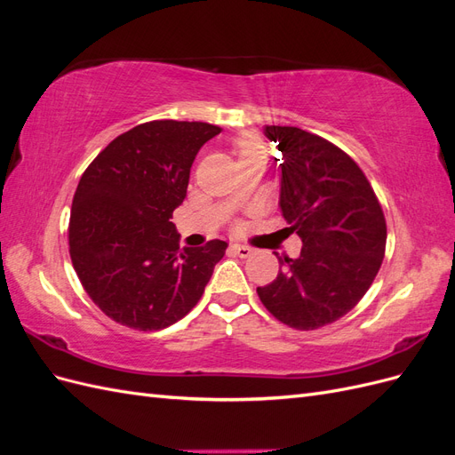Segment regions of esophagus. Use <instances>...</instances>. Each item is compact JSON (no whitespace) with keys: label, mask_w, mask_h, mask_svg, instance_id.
I'll use <instances>...</instances> for the list:
<instances>
[{"label":"esophagus","mask_w":455,"mask_h":455,"mask_svg":"<svg viewBox=\"0 0 455 455\" xmlns=\"http://www.w3.org/2000/svg\"><path fill=\"white\" fill-rule=\"evenodd\" d=\"M231 252L237 254L239 258H249L252 254L251 246H244V244H231Z\"/></svg>","instance_id":"esophagus-1"}]
</instances>
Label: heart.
<instances>
[{"label": "heart", "mask_w": 455, "mask_h": 455, "mask_svg": "<svg viewBox=\"0 0 455 455\" xmlns=\"http://www.w3.org/2000/svg\"><path fill=\"white\" fill-rule=\"evenodd\" d=\"M256 151H258V148H256L254 144H251V142H243V144L239 146V156H241V159L246 157V156H251V154H256Z\"/></svg>", "instance_id": "b5f03b06"}]
</instances>
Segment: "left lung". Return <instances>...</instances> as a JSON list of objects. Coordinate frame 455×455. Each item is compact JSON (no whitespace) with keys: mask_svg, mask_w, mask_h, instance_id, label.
Returning a JSON list of instances; mask_svg holds the SVG:
<instances>
[{"mask_svg":"<svg viewBox=\"0 0 455 455\" xmlns=\"http://www.w3.org/2000/svg\"><path fill=\"white\" fill-rule=\"evenodd\" d=\"M266 136L283 154V216L304 246L296 259L277 256V279L256 292L283 324L315 330L363 299L381 267L387 224L368 178L336 144L298 127L267 125Z\"/></svg>","mask_w":455,"mask_h":455,"instance_id":"obj_1","label":"left lung"}]
</instances>
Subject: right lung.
Returning <instances> with one entry per match:
<instances>
[{"instance_id": "obj_1", "label": "right lung", "mask_w": 455, "mask_h": 455, "mask_svg": "<svg viewBox=\"0 0 455 455\" xmlns=\"http://www.w3.org/2000/svg\"><path fill=\"white\" fill-rule=\"evenodd\" d=\"M220 127L159 119L119 134L77 184L68 241L77 277L109 319L142 332L180 321L201 299L228 243L180 249L171 222L189 169Z\"/></svg>"}]
</instances>
